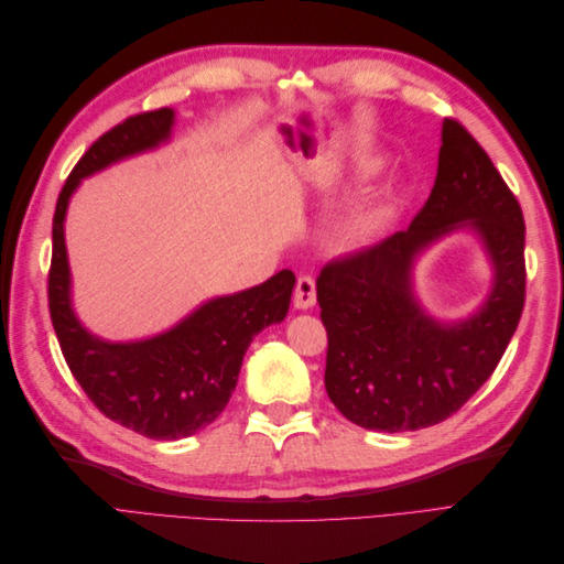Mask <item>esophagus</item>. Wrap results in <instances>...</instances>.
<instances>
[{
  "instance_id": "1",
  "label": "esophagus",
  "mask_w": 564,
  "mask_h": 564,
  "mask_svg": "<svg viewBox=\"0 0 564 564\" xmlns=\"http://www.w3.org/2000/svg\"><path fill=\"white\" fill-rule=\"evenodd\" d=\"M315 301H317L315 280L311 275H301L294 286V305L301 311H308V308H313Z\"/></svg>"
}]
</instances>
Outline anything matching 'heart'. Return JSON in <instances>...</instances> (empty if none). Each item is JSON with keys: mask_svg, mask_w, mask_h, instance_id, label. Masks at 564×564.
<instances>
[{"mask_svg": "<svg viewBox=\"0 0 564 564\" xmlns=\"http://www.w3.org/2000/svg\"><path fill=\"white\" fill-rule=\"evenodd\" d=\"M388 216H390V209L386 207V204H371V207H367L360 216L355 218V224L350 228V237L355 242L371 240V237L386 226Z\"/></svg>", "mask_w": 564, "mask_h": 564, "instance_id": "obj_1", "label": "heart"}]
</instances>
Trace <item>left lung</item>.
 <instances>
[{"label": "left lung", "instance_id": "8db88e82", "mask_svg": "<svg viewBox=\"0 0 564 564\" xmlns=\"http://www.w3.org/2000/svg\"><path fill=\"white\" fill-rule=\"evenodd\" d=\"M470 227L481 237L495 286L464 323H435L411 292L415 256ZM524 218L489 155L456 119L442 124L437 176L412 226L338 256L317 278L327 329L324 386L348 421L404 433L449 419L491 377L524 308Z\"/></svg>", "mask_w": 564, "mask_h": 564}]
</instances>
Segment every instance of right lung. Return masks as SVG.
Listing matches in <instances>:
<instances>
[{
  "label": "right lung",
  "instance_id": "add662e5",
  "mask_svg": "<svg viewBox=\"0 0 564 564\" xmlns=\"http://www.w3.org/2000/svg\"><path fill=\"white\" fill-rule=\"evenodd\" d=\"M172 124L169 108L133 115L84 152L56 202L48 268V313L73 377L98 412L150 440H181L218 419L251 338L284 319L296 282L292 270H280L247 292L204 303L174 329L133 344H110L77 322L63 235L67 202L84 176L160 145Z\"/></svg>",
  "mask_w": 564,
  "mask_h": 564
}]
</instances>
